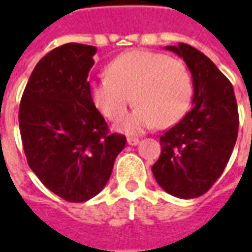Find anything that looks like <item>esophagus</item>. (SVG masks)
I'll return each instance as SVG.
<instances>
[{"mask_svg":"<svg viewBox=\"0 0 252 252\" xmlns=\"http://www.w3.org/2000/svg\"><path fill=\"white\" fill-rule=\"evenodd\" d=\"M126 142H128L129 146H137V144H139V139H137V137H128Z\"/></svg>","mask_w":252,"mask_h":252,"instance_id":"1","label":"esophagus"}]
</instances>
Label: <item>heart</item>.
<instances>
[{
    "mask_svg": "<svg viewBox=\"0 0 252 252\" xmlns=\"http://www.w3.org/2000/svg\"><path fill=\"white\" fill-rule=\"evenodd\" d=\"M106 72L108 77L90 85L92 101L99 113L116 121L126 115L132 102L137 105L117 124L119 131L140 133L155 126L167 128L189 110L193 78L180 59L137 50L115 58Z\"/></svg>",
    "mask_w": 252,
    "mask_h": 252,
    "instance_id": "heart-1",
    "label": "heart"
}]
</instances>
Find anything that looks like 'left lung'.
Returning <instances> with one entry per match:
<instances>
[{"label":"left lung","instance_id":"8db88e82","mask_svg":"<svg viewBox=\"0 0 252 252\" xmlns=\"http://www.w3.org/2000/svg\"><path fill=\"white\" fill-rule=\"evenodd\" d=\"M185 61L193 78V106L160 136L153 166L159 186L178 198L200 197L219 180L236 143L238 104L228 78L194 47H164Z\"/></svg>","mask_w":252,"mask_h":252}]
</instances>
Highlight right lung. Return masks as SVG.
I'll list each match as a JSON object with an SVG mask.
<instances>
[{
	"label": "right lung",
	"instance_id": "obj_1",
	"mask_svg": "<svg viewBox=\"0 0 252 252\" xmlns=\"http://www.w3.org/2000/svg\"><path fill=\"white\" fill-rule=\"evenodd\" d=\"M97 48L67 43L41 58L21 97L19 124L31 170L68 202L104 189L126 139L109 133L88 82Z\"/></svg>",
	"mask_w": 252,
	"mask_h": 252
}]
</instances>
